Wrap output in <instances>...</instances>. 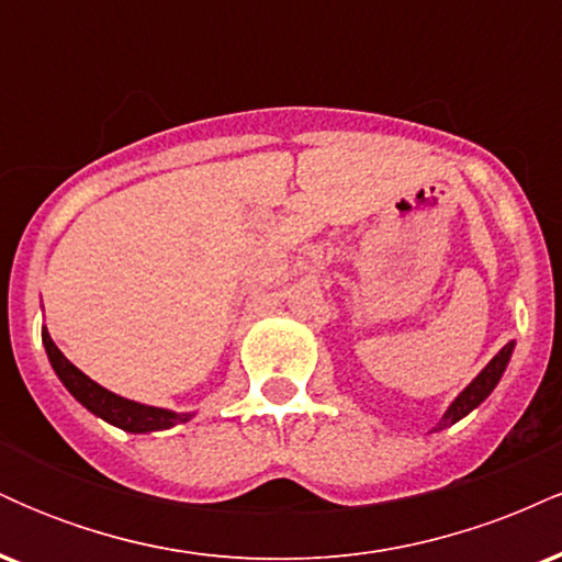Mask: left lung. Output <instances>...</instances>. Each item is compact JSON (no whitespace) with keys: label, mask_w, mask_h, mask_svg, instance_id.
<instances>
[{"label":"left lung","mask_w":562,"mask_h":562,"mask_svg":"<svg viewBox=\"0 0 562 562\" xmlns=\"http://www.w3.org/2000/svg\"><path fill=\"white\" fill-rule=\"evenodd\" d=\"M513 348H515V344H507L499 353H496L492 362L483 367L481 375L475 378L473 383H470L468 389L454 398V402H451V406L443 412V417L438 420L434 430H443V428H449V425H454L457 420H462V417L470 415V412H473L475 406H479L483 398H486L488 393L496 389V383H499V378H502V372H505L509 357H513Z\"/></svg>","instance_id":"left-lung-1"}]
</instances>
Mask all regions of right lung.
<instances>
[{
  "label": "right lung",
  "instance_id": "obj_1",
  "mask_svg": "<svg viewBox=\"0 0 562 562\" xmlns=\"http://www.w3.org/2000/svg\"><path fill=\"white\" fill-rule=\"evenodd\" d=\"M44 348H47V357L53 362V370L57 378L63 380V385L74 393L76 402H81L89 412L97 417H102L105 423L115 425V428L128 430V434H150V430H166L173 428V425L187 423L192 415H177L171 409H160V406H147L128 402L124 396H115L102 385H97L92 378H87L76 364H70L66 357H63L60 348L55 346V340L49 338L47 330H42Z\"/></svg>",
  "mask_w": 562,
  "mask_h": 562
}]
</instances>
